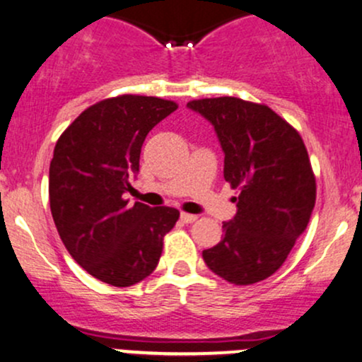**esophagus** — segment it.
I'll use <instances>...</instances> for the list:
<instances>
[{"label":"esophagus","instance_id":"obj_1","mask_svg":"<svg viewBox=\"0 0 362 362\" xmlns=\"http://www.w3.org/2000/svg\"><path fill=\"white\" fill-rule=\"evenodd\" d=\"M180 219H182V221H184V223L189 224V223H194L195 219H197V216L189 214V213H182V214H180Z\"/></svg>","mask_w":362,"mask_h":362}]
</instances>
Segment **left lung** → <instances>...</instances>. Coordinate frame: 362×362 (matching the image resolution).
<instances>
[{
  "instance_id": "obj_1",
  "label": "left lung",
  "mask_w": 362,
  "mask_h": 362,
  "mask_svg": "<svg viewBox=\"0 0 362 362\" xmlns=\"http://www.w3.org/2000/svg\"><path fill=\"white\" fill-rule=\"evenodd\" d=\"M213 124L224 153V180L240 190L224 236L202 252L224 281L267 279L308 226L317 199L313 170L300 132L272 109L236 97L187 103Z\"/></svg>"
}]
</instances>
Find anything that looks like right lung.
I'll use <instances>...</instances> for the list:
<instances>
[{
  "mask_svg": "<svg viewBox=\"0 0 362 362\" xmlns=\"http://www.w3.org/2000/svg\"><path fill=\"white\" fill-rule=\"evenodd\" d=\"M172 100L143 95L107 98L57 139L49 167V202L66 250L90 276L126 288L156 269L175 207L129 204L148 132L175 112Z\"/></svg>",
  "mask_w": 362,
  "mask_h": 362,
  "instance_id": "1",
  "label": "right lung"
}]
</instances>
